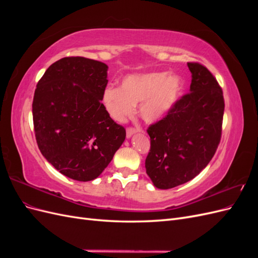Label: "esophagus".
<instances>
[{"label": "esophagus", "mask_w": 258, "mask_h": 258, "mask_svg": "<svg viewBox=\"0 0 258 258\" xmlns=\"http://www.w3.org/2000/svg\"><path fill=\"white\" fill-rule=\"evenodd\" d=\"M140 131H141V129H139V128H137V129H135V128H128V129H127V132H126L127 138L130 139L132 136L136 135L137 132H140Z\"/></svg>", "instance_id": "esophagus-1"}]
</instances>
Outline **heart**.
I'll use <instances>...</instances> for the list:
<instances>
[{"instance_id":"b5f03b06","label":"heart","mask_w":258,"mask_h":258,"mask_svg":"<svg viewBox=\"0 0 258 258\" xmlns=\"http://www.w3.org/2000/svg\"><path fill=\"white\" fill-rule=\"evenodd\" d=\"M184 81L177 74L151 72L124 77L120 87L107 86L102 92L106 112L117 122H123L135 112L146 122H156L173 110L183 92Z\"/></svg>"}]
</instances>
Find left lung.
<instances>
[{
    "label": "left lung",
    "instance_id": "left-lung-1",
    "mask_svg": "<svg viewBox=\"0 0 258 258\" xmlns=\"http://www.w3.org/2000/svg\"><path fill=\"white\" fill-rule=\"evenodd\" d=\"M190 89L165 118L147 129L151 150L146 173L159 189L190 181L204 170L221 141L224 115L222 88L209 70L187 63Z\"/></svg>",
    "mask_w": 258,
    "mask_h": 258
}]
</instances>
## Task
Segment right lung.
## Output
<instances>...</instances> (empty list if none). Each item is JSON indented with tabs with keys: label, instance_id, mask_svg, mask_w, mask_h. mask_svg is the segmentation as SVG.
Returning a JSON list of instances; mask_svg holds the SVG:
<instances>
[{
	"label": "right lung",
	"instance_id": "right-lung-1",
	"mask_svg": "<svg viewBox=\"0 0 258 258\" xmlns=\"http://www.w3.org/2000/svg\"><path fill=\"white\" fill-rule=\"evenodd\" d=\"M107 69L88 58H62L46 70L34 92L37 146L54 169L76 181L97 178L126 139L101 102Z\"/></svg>",
	"mask_w": 258,
	"mask_h": 258
}]
</instances>
